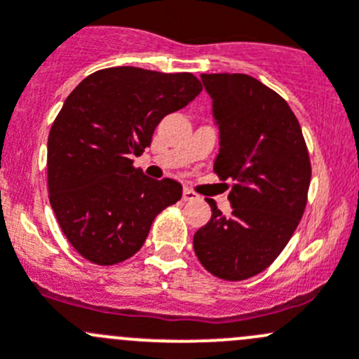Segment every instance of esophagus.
Here are the masks:
<instances>
[{
	"mask_svg": "<svg viewBox=\"0 0 359 359\" xmlns=\"http://www.w3.org/2000/svg\"><path fill=\"white\" fill-rule=\"evenodd\" d=\"M196 199H199V196H197L194 190H190V189L183 190V201H196Z\"/></svg>",
	"mask_w": 359,
	"mask_h": 359,
	"instance_id": "1",
	"label": "esophagus"
}]
</instances>
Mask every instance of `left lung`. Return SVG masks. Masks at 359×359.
Listing matches in <instances>:
<instances>
[{"instance_id": "1", "label": "left lung", "mask_w": 359, "mask_h": 359, "mask_svg": "<svg viewBox=\"0 0 359 359\" xmlns=\"http://www.w3.org/2000/svg\"><path fill=\"white\" fill-rule=\"evenodd\" d=\"M213 98L220 151L213 170L233 180L224 215L211 203V220L194 234L201 264L238 282L264 271L294 234L309 197V149L287 102L247 74H203Z\"/></svg>"}]
</instances>
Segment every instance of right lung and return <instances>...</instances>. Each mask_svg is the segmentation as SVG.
Masks as SVG:
<instances>
[{
    "mask_svg": "<svg viewBox=\"0 0 359 359\" xmlns=\"http://www.w3.org/2000/svg\"><path fill=\"white\" fill-rule=\"evenodd\" d=\"M203 91L189 72L112 67L88 75L65 100L47 141L49 201L84 259L112 266L141 250L153 220L182 199L174 180L135 169L163 116Z\"/></svg>",
    "mask_w": 359,
    "mask_h": 359,
    "instance_id": "1",
    "label": "right lung"
}]
</instances>
